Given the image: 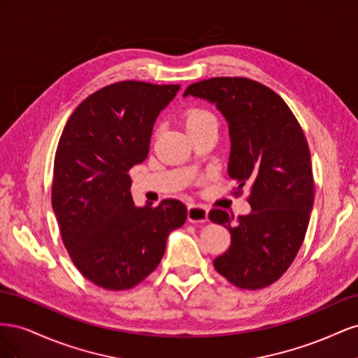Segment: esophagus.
Wrapping results in <instances>:
<instances>
[{"mask_svg": "<svg viewBox=\"0 0 358 358\" xmlns=\"http://www.w3.org/2000/svg\"><path fill=\"white\" fill-rule=\"evenodd\" d=\"M188 221L189 222H208V209L199 204H191L188 208Z\"/></svg>", "mask_w": 358, "mask_h": 358, "instance_id": "1", "label": "esophagus"}]
</instances>
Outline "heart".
Returning <instances> with one entry per match:
<instances>
[{"label":"heart","instance_id":"heart-1","mask_svg":"<svg viewBox=\"0 0 358 358\" xmlns=\"http://www.w3.org/2000/svg\"><path fill=\"white\" fill-rule=\"evenodd\" d=\"M185 127L187 129L192 128V127H197L201 125L208 121H216L215 116L212 112H209L208 109H204V107H191L185 112Z\"/></svg>","mask_w":358,"mask_h":358}]
</instances>
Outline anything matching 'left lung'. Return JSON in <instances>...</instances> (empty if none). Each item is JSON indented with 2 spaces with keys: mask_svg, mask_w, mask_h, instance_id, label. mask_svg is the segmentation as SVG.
Returning a JSON list of instances; mask_svg holds the SVG:
<instances>
[{
  "mask_svg": "<svg viewBox=\"0 0 358 358\" xmlns=\"http://www.w3.org/2000/svg\"><path fill=\"white\" fill-rule=\"evenodd\" d=\"M229 124V176L237 191L251 188V213L213 209L212 222L231 234L229 251L215 258L216 272L239 288L273 284L296 258L313 206V178L306 137L287 103L267 86L245 78H213L189 85Z\"/></svg>",
  "mask_w": 358,
  "mask_h": 358,
  "instance_id": "obj_1",
  "label": "left lung"
}]
</instances>
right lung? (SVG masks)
Returning <instances> with one entry per match:
<instances>
[{"label": "right lung", "instance_id": "right-lung-1", "mask_svg": "<svg viewBox=\"0 0 358 358\" xmlns=\"http://www.w3.org/2000/svg\"><path fill=\"white\" fill-rule=\"evenodd\" d=\"M179 85L137 80L104 86L64 127L53 164L52 208L79 272L106 289H129L149 276L169 234L187 221L179 200L137 208L128 171L149 154L159 112Z\"/></svg>", "mask_w": 358, "mask_h": 358}]
</instances>
